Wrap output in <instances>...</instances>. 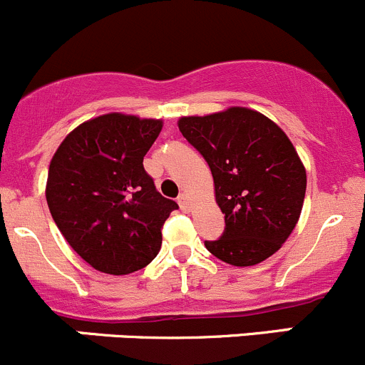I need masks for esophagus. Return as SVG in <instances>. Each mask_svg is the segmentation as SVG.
Wrapping results in <instances>:
<instances>
[{
	"mask_svg": "<svg viewBox=\"0 0 365 365\" xmlns=\"http://www.w3.org/2000/svg\"><path fill=\"white\" fill-rule=\"evenodd\" d=\"M178 205H180V208L182 210H189L190 208V201H189V196H187V194H180L178 196Z\"/></svg>",
	"mask_w": 365,
	"mask_h": 365,
	"instance_id": "1",
	"label": "esophagus"
}]
</instances>
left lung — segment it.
Wrapping results in <instances>:
<instances>
[{
    "label": "left lung",
    "mask_w": 365,
    "mask_h": 365,
    "mask_svg": "<svg viewBox=\"0 0 365 365\" xmlns=\"http://www.w3.org/2000/svg\"><path fill=\"white\" fill-rule=\"evenodd\" d=\"M178 128L208 162L226 222L222 237L205 247L235 267H252L277 252L300 219L307 187L284 130L247 108L182 116Z\"/></svg>",
    "instance_id": "8db88e82"
}]
</instances>
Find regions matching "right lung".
Listing matches in <instances>:
<instances>
[{"mask_svg":"<svg viewBox=\"0 0 365 365\" xmlns=\"http://www.w3.org/2000/svg\"><path fill=\"white\" fill-rule=\"evenodd\" d=\"M162 120L109 113L73 128L49 164L46 200L58 230L86 263L127 275L152 263L178 205L162 197L143 159Z\"/></svg>","mask_w":365,"mask_h":365,"instance_id":"obj_1","label":"right lung"}]
</instances>
